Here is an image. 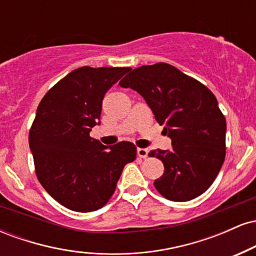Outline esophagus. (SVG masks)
Listing matches in <instances>:
<instances>
[{"mask_svg":"<svg viewBox=\"0 0 256 256\" xmlns=\"http://www.w3.org/2000/svg\"><path fill=\"white\" fill-rule=\"evenodd\" d=\"M148 154H149L148 149H146V148H137V155L140 158H146V156H148Z\"/></svg>","mask_w":256,"mask_h":256,"instance_id":"esophagus-1","label":"esophagus"}]
</instances>
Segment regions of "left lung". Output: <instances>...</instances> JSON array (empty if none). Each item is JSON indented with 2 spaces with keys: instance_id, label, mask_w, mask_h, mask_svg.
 I'll return each mask as SVG.
<instances>
[{
  "instance_id": "8db88e82",
  "label": "left lung",
  "mask_w": 256,
  "mask_h": 256,
  "mask_svg": "<svg viewBox=\"0 0 256 256\" xmlns=\"http://www.w3.org/2000/svg\"><path fill=\"white\" fill-rule=\"evenodd\" d=\"M119 85L131 88L146 100L172 140L171 150L149 152L165 167L154 182L158 192L176 202L204 194L225 158L226 120L212 91L165 62L137 67Z\"/></svg>"
}]
</instances>
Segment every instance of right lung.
Masks as SVG:
<instances>
[{
    "label": "right lung",
    "mask_w": 256,
    "mask_h": 256,
    "mask_svg": "<svg viewBox=\"0 0 256 256\" xmlns=\"http://www.w3.org/2000/svg\"><path fill=\"white\" fill-rule=\"evenodd\" d=\"M130 67H79L42 98L28 134L34 168L46 192L74 212L102 208L122 168L136 158L134 143L104 146L90 137L102 100Z\"/></svg>",
    "instance_id": "right-lung-1"
}]
</instances>
